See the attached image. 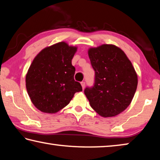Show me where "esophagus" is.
Listing matches in <instances>:
<instances>
[{
    "instance_id": "1",
    "label": "esophagus",
    "mask_w": 160,
    "mask_h": 160,
    "mask_svg": "<svg viewBox=\"0 0 160 160\" xmlns=\"http://www.w3.org/2000/svg\"><path fill=\"white\" fill-rule=\"evenodd\" d=\"M81 85H82V88L84 90L85 89V82H84V81H82V82H81Z\"/></svg>"
}]
</instances>
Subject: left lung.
Masks as SVG:
<instances>
[{"label":"left lung","mask_w":160,"mask_h":160,"mask_svg":"<svg viewBox=\"0 0 160 160\" xmlns=\"http://www.w3.org/2000/svg\"><path fill=\"white\" fill-rule=\"evenodd\" d=\"M95 72L94 86L85 94L92 108L103 117L119 114L128 107L138 86V75L126 53L112 44L88 50Z\"/></svg>","instance_id":"1"}]
</instances>
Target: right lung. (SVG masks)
<instances>
[{
	"instance_id": "obj_1",
	"label": "right lung",
	"mask_w": 160,
	"mask_h": 160,
	"mask_svg": "<svg viewBox=\"0 0 160 160\" xmlns=\"http://www.w3.org/2000/svg\"><path fill=\"white\" fill-rule=\"evenodd\" d=\"M76 47L61 42L44 48L32 61L26 75V88L32 102L41 112L55 113L82 91L74 80L72 59Z\"/></svg>"
}]
</instances>
